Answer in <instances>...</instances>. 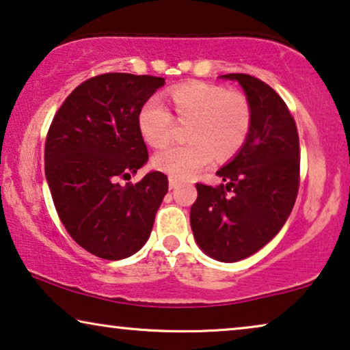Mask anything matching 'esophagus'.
Segmentation results:
<instances>
[{
    "instance_id": "esophagus-1",
    "label": "esophagus",
    "mask_w": 350,
    "mask_h": 350,
    "mask_svg": "<svg viewBox=\"0 0 350 350\" xmlns=\"http://www.w3.org/2000/svg\"><path fill=\"white\" fill-rule=\"evenodd\" d=\"M178 185H180V181L176 178H172V176H170V178H169V188L175 189V188H178Z\"/></svg>"
}]
</instances>
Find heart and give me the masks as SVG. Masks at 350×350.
<instances>
[{
	"label": "heart",
	"instance_id": "heart-1",
	"mask_svg": "<svg viewBox=\"0 0 350 350\" xmlns=\"http://www.w3.org/2000/svg\"><path fill=\"white\" fill-rule=\"evenodd\" d=\"M175 114L188 129V145L157 152L152 164L176 180L193 178L210 165L215 156L232 157L245 145L252 131L253 111L245 94L210 83H188L170 90ZM175 119L161 97L148 98L138 113V131L148 145H167Z\"/></svg>",
	"mask_w": 350,
	"mask_h": 350
}]
</instances>
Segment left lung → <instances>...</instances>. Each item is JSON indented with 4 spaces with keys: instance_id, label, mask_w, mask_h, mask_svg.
<instances>
[{
    "instance_id": "left-lung-1",
    "label": "left lung",
    "mask_w": 350,
    "mask_h": 350,
    "mask_svg": "<svg viewBox=\"0 0 350 350\" xmlns=\"http://www.w3.org/2000/svg\"><path fill=\"white\" fill-rule=\"evenodd\" d=\"M221 78L242 85L252 105V131L236 157L217 172L221 185H196L189 221L204 253L234 262L265 247L290 217L299 188V137L271 85L243 73Z\"/></svg>"
}]
</instances>
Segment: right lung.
I'll list each match as a JSON object with an SVG mask.
<instances>
[{
    "label": "right lung",
    "instance_id": "obj_1",
    "mask_svg": "<svg viewBox=\"0 0 350 350\" xmlns=\"http://www.w3.org/2000/svg\"><path fill=\"white\" fill-rule=\"evenodd\" d=\"M164 83L148 75L94 76L66 97L47 132L46 180L60 221L103 260H122L145 245L169 191L162 172L119 183L146 164L138 113Z\"/></svg>",
    "mask_w": 350,
    "mask_h": 350
}]
</instances>
